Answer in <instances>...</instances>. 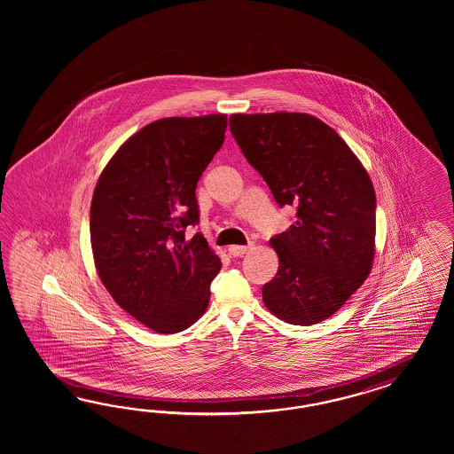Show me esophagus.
<instances>
[{
  "label": "esophagus",
  "instance_id": "obj_1",
  "mask_svg": "<svg viewBox=\"0 0 454 454\" xmlns=\"http://www.w3.org/2000/svg\"><path fill=\"white\" fill-rule=\"evenodd\" d=\"M247 249H249V247H238V245H233V247H228L230 254L234 256V258H236V256H241V254H245Z\"/></svg>",
  "mask_w": 454,
  "mask_h": 454
}]
</instances>
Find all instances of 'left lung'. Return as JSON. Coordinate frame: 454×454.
<instances>
[{
  "mask_svg": "<svg viewBox=\"0 0 454 454\" xmlns=\"http://www.w3.org/2000/svg\"><path fill=\"white\" fill-rule=\"evenodd\" d=\"M230 129L276 203L296 207V221L270 239L279 268L262 301L286 323L317 325L372 271V179L341 137L311 114H231Z\"/></svg>",
  "mask_w": 454,
  "mask_h": 454,
  "instance_id": "1",
  "label": "left lung"
}]
</instances>
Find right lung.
Listing matches in <instances>:
<instances>
[{
  "mask_svg": "<svg viewBox=\"0 0 454 454\" xmlns=\"http://www.w3.org/2000/svg\"><path fill=\"white\" fill-rule=\"evenodd\" d=\"M226 114L165 118L139 129L98 179L90 233L98 275L146 328L178 333L207 311L220 258L203 234L196 183L220 152Z\"/></svg>",
  "mask_w": 454,
  "mask_h": 454,
  "instance_id": "obj_1",
  "label": "right lung"
}]
</instances>
